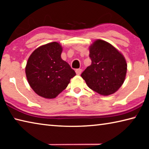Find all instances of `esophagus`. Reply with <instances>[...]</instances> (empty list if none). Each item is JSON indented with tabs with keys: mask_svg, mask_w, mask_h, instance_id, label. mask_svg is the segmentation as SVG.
<instances>
[{
	"mask_svg": "<svg viewBox=\"0 0 149 149\" xmlns=\"http://www.w3.org/2000/svg\"><path fill=\"white\" fill-rule=\"evenodd\" d=\"M81 72H82L81 69H77L76 70H75V72H76L77 75H80L81 74Z\"/></svg>",
	"mask_w": 149,
	"mask_h": 149,
	"instance_id": "obj_1",
	"label": "esophagus"
}]
</instances>
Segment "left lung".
<instances>
[{"instance_id": "obj_1", "label": "left lung", "mask_w": 149, "mask_h": 149, "mask_svg": "<svg viewBox=\"0 0 149 149\" xmlns=\"http://www.w3.org/2000/svg\"><path fill=\"white\" fill-rule=\"evenodd\" d=\"M91 64L81 75L90 89L101 95H110L124 82L127 63L112 45L98 39L89 47Z\"/></svg>"}]
</instances>
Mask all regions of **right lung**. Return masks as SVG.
I'll use <instances>...</instances> for the list:
<instances>
[{
  "mask_svg": "<svg viewBox=\"0 0 149 149\" xmlns=\"http://www.w3.org/2000/svg\"><path fill=\"white\" fill-rule=\"evenodd\" d=\"M62 47L52 42L37 48L30 55L26 74L30 87L37 95L54 99L69 84L75 72L61 58Z\"/></svg>",
  "mask_w": 149,
  "mask_h": 149,
  "instance_id": "add662e5",
  "label": "right lung"
}]
</instances>
